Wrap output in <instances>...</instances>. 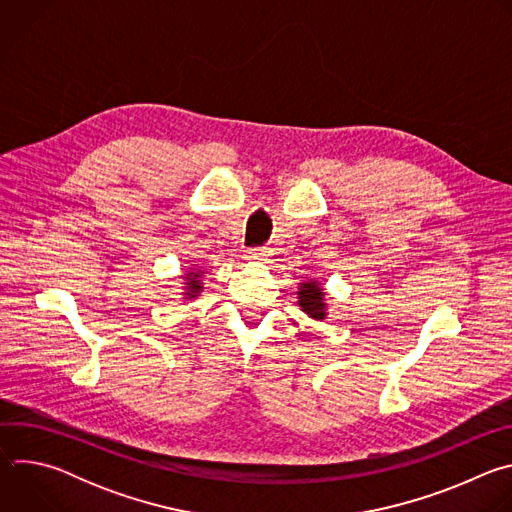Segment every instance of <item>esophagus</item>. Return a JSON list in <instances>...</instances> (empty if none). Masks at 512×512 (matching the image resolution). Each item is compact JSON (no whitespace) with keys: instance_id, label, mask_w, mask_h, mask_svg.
Masks as SVG:
<instances>
[{"instance_id":"esophagus-1","label":"esophagus","mask_w":512,"mask_h":512,"mask_svg":"<svg viewBox=\"0 0 512 512\" xmlns=\"http://www.w3.org/2000/svg\"><path fill=\"white\" fill-rule=\"evenodd\" d=\"M249 261H263L267 257V251L261 249V247H255V249H249L247 255H245Z\"/></svg>"}]
</instances>
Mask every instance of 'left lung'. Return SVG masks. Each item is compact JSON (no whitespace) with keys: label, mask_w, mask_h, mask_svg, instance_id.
<instances>
[{"label":"left lung","mask_w":512,"mask_h":512,"mask_svg":"<svg viewBox=\"0 0 512 512\" xmlns=\"http://www.w3.org/2000/svg\"><path fill=\"white\" fill-rule=\"evenodd\" d=\"M324 289L316 279H310L306 283H300L298 291V304L302 312H306L314 320H324L326 318V304H324Z\"/></svg>","instance_id":"obj_1"}]
</instances>
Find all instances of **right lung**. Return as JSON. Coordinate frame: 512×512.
<instances>
[{
	"label": "right lung",
	"mask_w": 512,
	"mask_h": 512,
	"mask_svg": "<svg viewBox=\"0 0 512 512\" xmlns=\"http://www.w3.org/2000/svg\"><path fill=\"white\" fill-rule=\"evenodd\" d=\"M200 269H190L188 273H184V279H186V287H184V296L186 300H194L200 291H202V283H200Z\"/></svg>",
	"instance_id": "add662e5"
}]
</instances>
